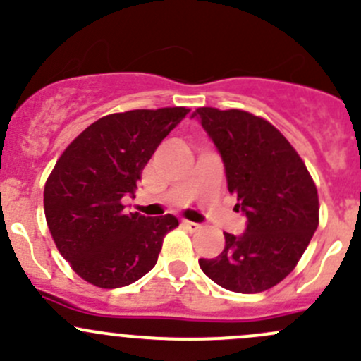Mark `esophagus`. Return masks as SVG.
Returning a JSON list of instances; mask_svg holds the SVG:
<instances>
[{
	"instance_id": "1",
	"label": "esophagus",
	"mask_w": 361,
	"mask_h": 361,
	"mask_svg": "<svg viewBox=\"0 0 361 361\" xmlns=\"http://www.w3.org/2000/svg\"><path fill=\"white\" fill-rule=\"evenodd\" d=\"M181 225H183V227H187L190 232H197L199 228H201V224H195V221H188V220L181 221Z\"/></svg>"
}]
</instances>
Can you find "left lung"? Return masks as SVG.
Instances as JSON below:
<instances>
[{
  "label": "left lung",
  "instance_id": "obj_1",
  "mask_svg": "<svg viewBox=\"0 0 361 361\" xmlns=\"http://www.w3.org/2000/svg\"><path fill=\"white\" fill-rule=\"evenodd\" d=\"M192 116L220 152L235 209L248 218L241 235L225 232L216 258L202 272L221 288L258 293L293 271L318 228V190L307 167L267 120L243 110L197 108Z\"/></svg>",
  "mask_w": 361,
  "mask_h": 361
}]
</instances>
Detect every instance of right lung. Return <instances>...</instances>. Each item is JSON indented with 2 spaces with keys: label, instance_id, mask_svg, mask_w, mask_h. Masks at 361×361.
Listing matches in <instances>:
<instances>
[{
  "label": "right lung",
  "instance_id": "right-lung-1",
  "mask_svg": "<svg viewBox=\"0 0 361 361\" xmlns=\"http://www.w3.org/2000/svg\"><path fill=\"white\" fill-rule=\"evenodd\" d=\"M188 108L113 113L90 123L63 152L43 192L47 225L73 271L99 288H120L157 264L173 214L126 213L141 171Z\"/></svg>",
  "mask_w": 361,
  "mask_h": 361
}]
</instances>
